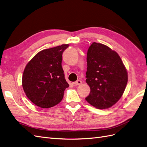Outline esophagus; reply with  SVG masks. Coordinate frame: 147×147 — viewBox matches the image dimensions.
<instances>
[{"instance_id":"esophagus-1","label":"esophagus","mask_w":147,"mask_h":147,"mask_svg":"<svg viewBox=\"0 0 147 147\" xmlns=\"http://www.w3.org/2000/svg\"><path fill=\"white\" fill-rule=\"evenodd\" d=\"M74 84L75 86H79V85H81V84H82V82L81 80H77L75 82H74Z\"/></svg>"}]
</instances>
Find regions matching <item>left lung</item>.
Instances as JSON below:
<instances>
[{
	"label": "left lung",
	"instance_id": "obj_1",
	"mask_svg": "<svg viewBox=\"0 0 147 147\" xmlns=\"http://www.w3.org/2000/svg\"><path fill=\"white\" fill-rule=\"evenodd\" d=\"M86 82L90 93L86 100L98 109L115 105L125 90L127 70L118 53L102 43L94 42L87 53Z\"/></svg>",
	"mask_w": 147,
	"mask_h": 147
}]
</instances>
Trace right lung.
<instances>
[{
  "label": "right lung",
  "instance_id": "add662e5",
  "mask_svg": "<svg viewBox=\"0 0 147 147\" xmlns=\"http://www.w3.org/2000/svg\"><path fill=\"white\" fill-rule=\"evenodd\" d=\"M69 44L45 49L26 65L22 86L28 98L39 107L48 109L58 104L69 84L62 67V55Z\"/></svg>",
  "mask_w": 147,
  "mask_h": 147
}]
</instances>
